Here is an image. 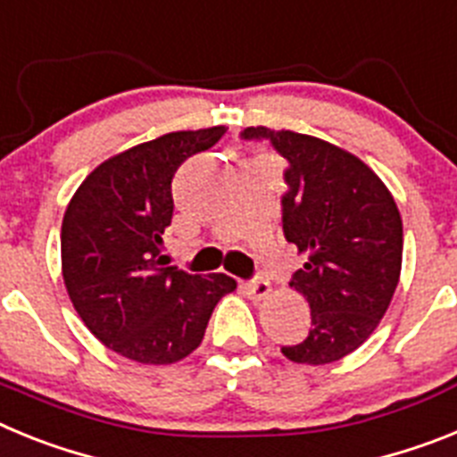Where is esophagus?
<instances>
[{"instance_id": "1", "label": "esophagus", "mask_w": 457, "mask_h": 457, "mask_svg": "<svg viewBox=\"0 0 457 457\" xmlns=\"http://www.w3.org/2000/svg\"><path fill=\"white\" fill-rule=\"evenodd\" d=\"M244 287H245V295L251 296V299H255V301L267 299L269 292H271V285H269L267 280H262V278H253V280H248Z\"/></svg>"}]
</instances>
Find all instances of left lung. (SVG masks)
Instances as JSON below:
<instances>
[{
  "label": "left lung",
  "instance_id": "left-lung-1",
  "mask_svg": "<svg viewBox=\"0 0 457 457\" xmlns=\"http://www.w3.org/2000/svg\"><path fill=\"white\" fill-rule=\"evenodd\" d=\"M244 140H269L287 161L283 232L305 253L292 276L312 327L283 347L295 363L324 366L368 340L386 312L403 267V218L384 181L354 154L295 130L251 126Z\"/></svg>",
  "mask_w": 457,
  "mask_h": 457
}]
</instances>
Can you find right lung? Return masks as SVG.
<instances>
[{
    "label": "right lung",
    "mask_w": 457,
    "mask_h": 457,
    "mask_svg": "<svg viewBox=\"0 0 457 457\" xmlns=\"http://www.w3.org/2000/svg\"><path fill=\"white\" fill-rule=\"evenodd\" d=\"M225 126L179 130L101 162L75 190L62 223V273L75 311L105 347L168 366L200 347L213 308L237 287L225 273L165 267L172 179Z\"/></svg>",
    "instance_id": "1"
}]
</instances>
